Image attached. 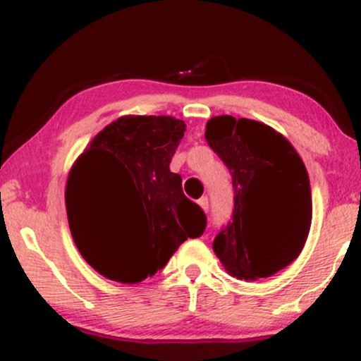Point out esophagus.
Here are the masks:
<instances>
[{
  "label": "esophagus",
  "mask_w": 361,
  "mask_h": 361,
  "mask_svg": "<svg viewBox=\"0 0 361 361\" xmlns=\"http://www.w3.org/2000/svg\"><path fill=\"white\" fill-rule=\"evenodd\" d=\"M198 205H200L202 209H204L205 212H207V210H209V198H207V197H202L200 200H198Z\"/></svg>",
  "instance_id": "34e87169"
}]
</instances>
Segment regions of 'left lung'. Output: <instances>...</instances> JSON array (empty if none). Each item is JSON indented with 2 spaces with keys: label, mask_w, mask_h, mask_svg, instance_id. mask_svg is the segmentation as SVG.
<instances>
[{
  "label": "left lung",
  "mask_w": 361,
  "mask_h": 361,
  "mask_svg": "<svg viewBox=\"0 0 361 361\" xmlns=\"http://www.w3.org/2000/svg\"><path fill=\"white\" fill-rule=\"evenodd\" d=\"M205 139L233 176V221L214 239L227 273L258 280L288 267L304 247L312 221L309 175L283 135L250 118L221 115Z\"/></svg>",
  "instance_id": "1"
}]
</instances>
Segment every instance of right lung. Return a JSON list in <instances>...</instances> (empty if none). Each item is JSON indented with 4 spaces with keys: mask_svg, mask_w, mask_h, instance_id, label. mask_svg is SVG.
I'll return each instance as SVG.
<instances>
[{
    "mask_svg": "<svg viewBox=\"0 0 361 361\" xmlns=\"http://www.w3.org/2000/svg\"><path fill=\"white\" fill-rule=\"evenodd\" d=\"M185 130L183 120L166 115H127L103 128L74 163L66 185L69 229L100 275L139 283L166 267L181 243L204 234V210L169 171ZM103 203L128 214L120 236L97 229L92 212Z\"/></svg>",
    "mask_w": 361,
    "mask_h": 361,
    "instance_id": "1",
    "label": "right lung"
}]
</instances>
